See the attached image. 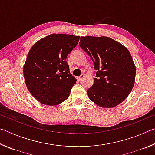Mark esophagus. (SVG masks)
I'll return each instance as SVG.
<instances>
[{
    "instance_id": "esophagus-1",
    "label": "esophagus",
    "mask_w": 155,
    "mask_h": 155,
    "mask_svg": "<svg viewBox=\"0 0 155 155\" xmlns=\"http://www.w3.org/2000/svg\"><path fill=\"white\" fill-rule=\"evenodd\" d=\"M84 78H85V75L81 74L79 77V78H78V79H79V81H82Z\"/></svg>"
}]
</instances>
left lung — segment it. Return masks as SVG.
<instances>
[{
    "label": "left lung",
    "mask_w": 155,
    "mask_h": 155,
    "mask_svg": "<svg viewBox=\"0 0 155 155\" xmlns=\"http://www.w3.org/2000/svg\"><path fill=\"white\" fill-rule=\"evenodd\" d=\"M80 46L90 55L97 70L87 95L103 108H113L129 95L135 84L136 68L128 50L106 36L81 37Z\"/></svg>",
    "instance_id": "obj_1"
}]
</instances>
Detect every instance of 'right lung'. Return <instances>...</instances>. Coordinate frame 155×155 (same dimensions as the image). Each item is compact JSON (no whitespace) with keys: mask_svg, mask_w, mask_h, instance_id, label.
<instances>
[{"mask_svg":"<svg viewBox=\"0 0 155 155\" xmlns=\"http://www.w3.org/2000/svg\"><path fill=\"white\" fill-rule=\"evenodd\" d=\"M80 36L52 33L31 47L23 67L27 89L45 105L56 106L70 96L77 79L70 74L66 59Z\"/></svg>","mask_w":155,"mask_h":155,"instance_id":"add662e5","label":"right lung"}]
</instances>
